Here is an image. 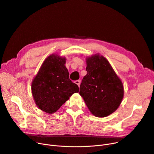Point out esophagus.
Wrapping results in <instances>:
<instances>
[{"label":"esophagus","mask_w":154,"mask_h":154,"mask_svg":"<svg viewBox=\"0 0 154 154\" xmlns=\"http://www.w3.org/2000/svg\"><path fill=\"white\" fill-rule=\"evenodd\" d=\"M75 83L79 87L80 86V80H75Z\"/></svg>","instance_id":"34e87169"}]
</instances>
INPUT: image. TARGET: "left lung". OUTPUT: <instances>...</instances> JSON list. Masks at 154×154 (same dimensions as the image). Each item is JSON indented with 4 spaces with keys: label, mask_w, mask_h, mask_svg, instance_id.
Returning a JSON list of instances; mask_svg holds the SVG:
<instances>
[{
    "label": "left lung",
    "mask_w": 154,
    "mask_h": 154,
    "mask_svg": "<svg viewBox=\"0 0 154 154\" xmlns=\"http://www.w3.org/2000/svg\"><path fill=\"white\" fill-rule=\"evenodd\" d=\"M87 74L79 94L92 114L104 117L114 112L124 97V86L109 61L99 54L86 59Z\"/></svg>",
    "instance_id": "left-lung-1"
}]
</instances>
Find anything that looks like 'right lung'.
Listing matches in <instances>:
<instances>
[{
    "mask_svg": "<svg viewBox=\"0 0 154 154\" xmlns=\"http://www.w3.org/2000/svg\"><path fill=\"white\" fill-rule=\"evenodd\" d=\"M66 62V57L49 55L32 80V94L35 104L48 114L55 112L73 94L79 91L78 85L69 78Z\"/></svg>",
    "mask_w": 154,
    "mask_h": 154,
    "instance_id": "obj_1",
    "label": "right lung"
}]
</instances>
